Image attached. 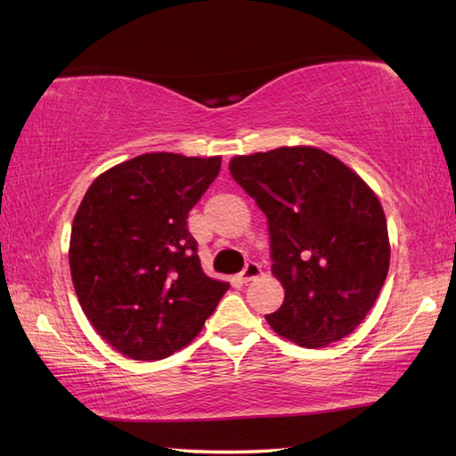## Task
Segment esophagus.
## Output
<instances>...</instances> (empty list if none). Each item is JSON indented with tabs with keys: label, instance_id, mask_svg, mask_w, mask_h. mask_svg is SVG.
<instances>
[{
	"label": "esophagus",
	"instance_id": "34e87169",
	"mask_svg": "<svg viewBox=\"0 0 456 456\" xmlns=\"http://www.w3.org/2000/svg\"><path fill=\"white\" fill-rule=\"evenodd\" d=\"M260 274H263V270H260V266L256 263H247L245 268H243V273H240V280H243V282L247 284V282H250V280L258 278Z\"/></svg>",
	"mask_w": 456,
	"mask_h": 456
}]
</instances>
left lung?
Wrapping results in <instances>:
<instances>
[{"instance_id": "8db88e82", "label": "left lung", "mask_w": 456, "mask_h": 456, "mask_svg": "<svg viewBox=\"0 0 456 456\" xmlns=\"http://www.w3.org/2000/svg\"><path fill=\"white\" fill-rule=\"evenodd\" d=\"M231 176L268 219L273 273L286 296L266 322L307 348L354 331L390 268L388 227L374 191L325 151L282 147L235 157Z\"/></svg>"}]
</instances>
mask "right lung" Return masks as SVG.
<instances>
[{
  "mask_svg": "<svg viewBox=\"0 0 456 456\" xmlns=\"http://www.w3.org/2000/svg\"><path fill=\"white\" fill-rule=\"evenodd\" d=\"M221 159L141 154L95 178L70 235V273L86 317L133 361L193 341L229 289L203 274L188 213Z\"/></svg>",
  "mask_w": 456,
  "mask_h": 456,
  "instance_id": "right-lung-1",
  "label": "right lung"
}]
</instances>
